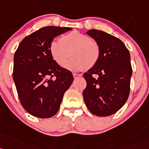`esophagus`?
I'll return each instance as SVG.
<instances>
[{
  "mask_svg": "<svg viewBox=\"0 0 149 149\" xmlns=\"http://www.w3.org/2000/svg\"><path fill=\"white\" fill-rule=\"evenodd\" d=\"M82 76V75L81 74H77V73H73V77H74V79H79Z\"/></svg>",
  "mask_w": 149,
  "mask_h": 149,
  "instance_id": "1",
  "label": "esophagus"
}]
</instances>
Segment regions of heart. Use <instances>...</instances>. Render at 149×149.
I'll use <instances>...</instances> for the list:
<instances>
[{"label": "heart", "mask_w": 149, "mask_h": 149, "mask_svg": "<svg viewBox=\"0 0 149 149\" xmlns=\"http://www.w3.org/2000/svg\"><path fill=\"white\" fill-rule=\"evenodd\" d=\"M49 52L59 66H64L70 55L72 58L66 64V68L80 70L96 65L100 56V48L88 36L74 31L62 36L59 42L52 41L49 45Z\"/></svg>", "instance_id": "1"}]
</instances>
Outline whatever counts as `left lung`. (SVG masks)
<instances>
[{"label": "left lung", "mask_w": 149, "mask_h": 149, "mask_svg": "<svg viewBox=\"0 0 149 149\" xmlns=\"http://www.w3.org/2000/svg\"><path fill=\"white\" fill-rule=\"evenodd\" d=\"M86 33L99 44L100 56L96 65L83 74L87 82L84 101L95 116H111L125 105L130 94V52L121 40L109 33L95 29Z\"/></svg>", "instance_id": "obj_1"}]
</instances>
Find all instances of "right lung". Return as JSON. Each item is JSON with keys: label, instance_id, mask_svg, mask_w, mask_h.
Instances as JSON below:
<instances>
[{"label": "right lung", "instance_id": "obj_1", "mask_svg": "<svg viewBox=\"0 0 149 149\" xmlns=\"http://www.w3.org/2000/svg\"><path fill=\"white\" fill-rule=\"evenodd\" d=\"M71 30L44 27L24 37L15 51L13 76L18 96L23 108L35 117L55 116L73 82L72 73L57 64L49 52L54 38Z\"/></svg>", "mask_w": 149, "mask_h": 149}]
</instances>
